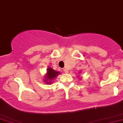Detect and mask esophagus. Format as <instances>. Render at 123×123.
<instances>
[{
    "instance_id": "esophagus-1",
    "label": "esophagus",
    "mask_w": 123,
    "mask_h": 123,
    "mask_svg": "<svg viewBox=\"0 0 123 123\" xmlns=\"http://www.w3.org/2000/svg\"><path fill=\"white\" fill-rule=\"evenodd\" d=\"M64 73H66V74L68 73V71L67 69H64Z\"/></svg>"
}]
</instances>
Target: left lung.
I'll use <instances>...</instances> for the list:
<instances>
[{
	"label": "left lung",
	"mask_w": 123,
	"mask_h": 123,
	"mask_svg": "<svg viewBox=\"0 0 123 123\" xmlns=\"http://www.w3.org/2000/svg\"><path fill=\"white\" fill-rule=\"evenodd\" d=\"M79 73H81V72H79ZM81 78H82V77H79V80H81Z\"/></svg>",
	"instance_id": "1"
}]
</instances>
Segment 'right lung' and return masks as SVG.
<instances>
[{
    "label": "right lung",
    "instance_id": "add662e5",
    "mask_svg": "<svg viewBox=\"0 0 123 123\" xmlns=\"http://www.w3.org/2000/svg\"><path fill=\"white\" fill-rule=\"evenodd\" d=\"M61 74L60 72L54 70L52 68H48L47 69V73L45 74L44 77V82L47 84H51L53 82V81L55 79V77Z\"/></svg>",
    "mask_w": 123,
    "mask_h": 123
}]
</instances>
